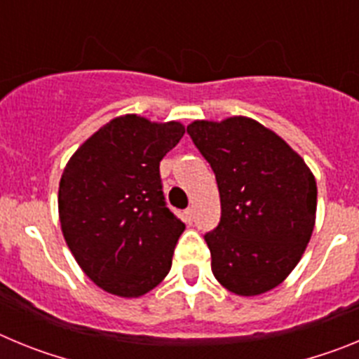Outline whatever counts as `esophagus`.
Instances as JSON below:
<instances>
[{"instance_id":"1","label":"esophagus","mask_w":359,"mask_h":359,"mask_svg":"<svg viewBox=\"0 0 359 359\" xmlns=\"http://www.w3.org/2000/svg\"><path fill=\"white\" fill-rule=\"evenodd\" d=\"M194 214H196V210H194V207H189L185 210V217L189 219V221H194Z\"/></svg>"}]
</instances>
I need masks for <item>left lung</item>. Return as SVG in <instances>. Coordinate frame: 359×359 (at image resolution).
<instances>
[{"mask_svg": "<svg viewBox=\"0 0 359 359\" xmlns=\"http://www.w3.org/2000/svg\"><path fill=\"white\" fill-rule=\"evenodd\" d=\"M187 133L210 163L221 198V221L205 233L212 273L241 297L273 290L315 228V176L280 136L246 116L196 120Z\"/></svg>", "mask_w": 359, "mask_h": 359, "instance_id": "obj_1", "label": "left lung"}]
</instances>
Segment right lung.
<instances>
[{"label":"right lung","mask_w":359,"mask_h":359,"mask_svg":"<svg viewBox=\"0 0 359 359\" xmlns=\"http://www.w3.org/2000/svg\"><path fill=\"white\" fill-rule=\"evenodd\" d=\"M185 135L180 122L126 115L75 151L59 183V219L88 277L116 297H142L172 266L185 224L161 190L160 161Z\"/></svg>","instance_id":"1"}]
</instances>
